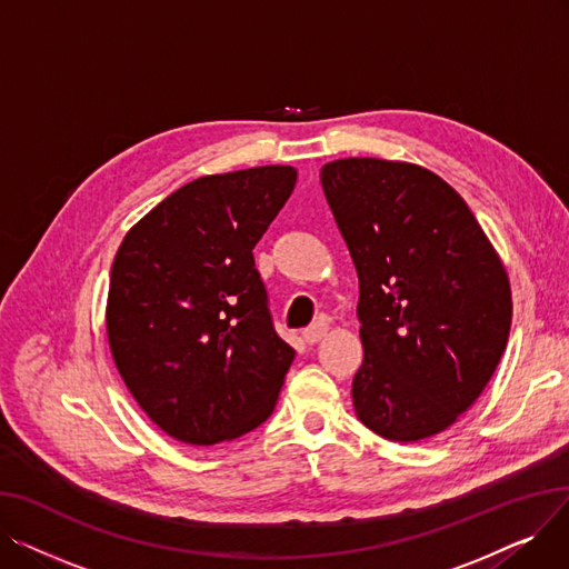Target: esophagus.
Here are the masks:
<instances>
[{"mask_svg":"<svg viewBox=\"0 0 569 569\" xmlns=\"http://www.w3.org/2000/svg\"><path fill=\"white\" fill-rule=\"evenodd\" d=\"M327 332H330V322H327L325 318H320V320H316L309 330H305V341L307 343H318L320 339H325L327 337Z\"/></svg>","mask_w":569,"mask_h":569,"instance_id":"34e87169","label":"esophagus"}]
</instances>
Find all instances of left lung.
Returning <instances> with one entry per match:
<instances>
[{"label":"left lung","instance_id":"8db88e82","mask_svg":"<svg viewBox=\"0 0 569 569\" xmlns=\"http://www.w3.org/2000/svg\"><path fill=\"white\" fill-rule=\"evenodd\" d=\"M320 182L360 279V422L395 442L450 429L491 380L512 325L505 264L436 172L385 159L325 163Z\"/></svg>","mask_w":569,"mask_h":569}]
</instances>
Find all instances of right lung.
I'll use <instances>...</instances> for the list:
<instances>
[{
  "label": "right lung",
  "mask_w": 569,
  "mask_h": 569,
  "mask_svg": "<svg viewBox=\"0 0 569 569\" xmlns=\"http://www.w3.org/2000/svg\"><path fill=\"white\" fill-rule=\"evenodd\" d=\"M295 182L290 166L198 177L117 249L112 360L149 420L179 442L234 440L277 406L295 350L274 332L253 247Z\"/></svg>",
  "instance_id": "add662e5"
}]
</instances>
